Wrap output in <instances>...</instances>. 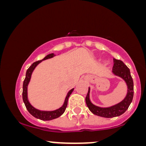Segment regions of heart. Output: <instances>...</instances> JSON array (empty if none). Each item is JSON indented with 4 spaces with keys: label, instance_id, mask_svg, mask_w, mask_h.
<instances>
[{
    "label": "heart",
    "instance_id": "b5f03b06",
    "mask_svg": "<svg viewBox=\"0 0 146 146\" xmlns=\"http://www.w3.org/2000/svg\"><path fill=\"white\" fill-rule=\"evenodd\" d=\"M104 64H108V62H105Z\"/></svg>",
    "mask_w": 146,
    "mask_h": 146
}]
</instances>
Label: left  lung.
I'll list each match as a JSON object with an SVG mask.
<instances>
[{
  "instance_id": "left-lung-1",
  "label": "left lung",
  "mask_w": 146,
  "mask_h": 146,
  "mask_svg": "<svg viewBox=\"0 0 146 146\" xmlns=\"http://www.w3.org/2000/svg\"><path fill=\"white\" fill-rule=\"evenodd\" d=\"M114 65L113 67V73L115 76L119 77L126 84L127 93L122 101L117 104L109 107H100L93 104L90 101V88H88V94L86 98V103L90 111L95 115L105 117V118H112V117H119L123 114L128 110L133 99L134 95V84L133 80L130 75V69L123 62L119 60L113 58Z\"/></svg>"
}]
</instances>
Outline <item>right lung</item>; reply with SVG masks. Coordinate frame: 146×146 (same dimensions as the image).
<instances>
[{
  "mask_svg": "<svg viewBox=\"0 0 146 146\" xmlns=\"http://www.w3.org/2000/svg\"><path fill=\"white\" fill-rule=\"evenodd\" d=\"M56 55H55L54 53H50V54L47 55L43 58L42 60H39V61H37L36 62L33 63L31 66H29V68H28L27 71L26 72V76H25V79L23 82V100L24 102L25 106H26L27 109L29 113L31 114L32 116L36 117L37 119H39L42 120V121H50V120L58 118L61 116L62 114L64 113L65 110H66V106H67L68 104V98L70 97V95L72 93V92L73 91L74 88H72L71 90H70L68 92L67 95H66V98H65L64 102L63 105L61 107L58 109L55 110H51V111H46V110H38L37 108H34L32 105L30 104V102L28 100V85L30 82V80H31V75L34 69L40 63L42 62L44 60L50 59V58H53L54 56H56Z\"/></svg>",
  "mask_w": 146,
  "mask_h": 146,
  "instance_id": "1",
  "label": "right lung"
}]
</instances>
